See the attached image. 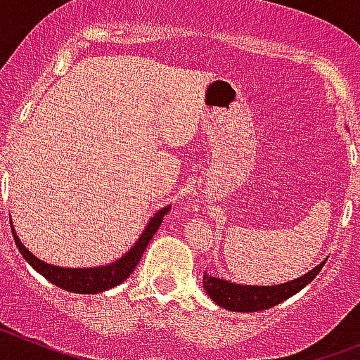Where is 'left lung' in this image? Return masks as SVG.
I'll use <instances>...</instances> for the list:
<instances>
[{"label": "left lung", "mask_w": 360, "mask_h": 360, "mask_svg": "<svg viewBox=\"0 0 360 360\" xmlns=\"http://www.w3.org/2000/svg\"><path fill=\"white\" fill-rule=\"evenodd\" d=\"M323 266L324 262L314 270H310L308 274H304L303 278L276 285V287H243V285H234V283L224 281V279L211 278L207 274H203L202 281L209 297L219 307L232 311H259L276 307L290 295L297 294L301 288L307 287L308 283L319 274Z\"/></svg>", "instance_id": "1"}]
</instances>
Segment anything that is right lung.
<instances>
[{
    "label": "right lung",
    "instance_id": "1",
    "mask_svg": "<svg viewBox=\"0 0 360 360\" xmlns=\"http://www.w3.org/2000/svg\"><path fill=\"white\" fill-rule=\"evenodd\" d=\"M167 211H169V207L162 209V211H158L157 214L153 216L149 225L146 227V231L142 232L141 240L136 241L135 247L126 256L120 257L119 262L111 263L108 266H98V269H61V266H52L49 263H43L41 259H37L34 254L28 252L25 249V245L15 236L14 229H12V236H14L15 245H18L19 252L23 254L25 259L43 278L49 279L52 285H56V287L63 288L66 292H75V294H97V292H104L108 288L117 287V285H120V283L129 278V274H131L135 266L139 265V262H141L142 254H144L146 247L151 241L153 234L160 227L162 219L167 214Z\"/></svg>",
    "mask_w": 360,
    "mask_h": 360
}]
</instances>
